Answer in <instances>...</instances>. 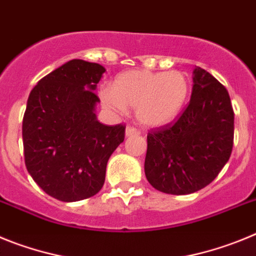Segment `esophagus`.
<instances>
[{
  "label": "esophagus",
  "mask_w": 256,
  "mask_h": 256,
  "mask_svg": "<svg viewBox=\"0 0 256 256\" xmlns=\"http://www.w3.org/2000/svg\"><path fill=\"white\" fill-rule=\"evenodd\" d=\"M136 134H140V130H137V128H134V126H126V137H130V136H136Z\"/></svg>",
  "instance_id": "esophagus-1"
}]
</instances>
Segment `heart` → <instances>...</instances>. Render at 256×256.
I'll use <instances>...</instances> for the list:
<instances>
[{
  "label": "heart",
  "instance_id": "1",
  "mask_svg": "<svg viewBox=\"0 0 256 256\" xmlns=\"http://www.w3.org/2000/svg\"><path fill=\"white\" fill-rule=\"evenodd\" d=\"M188 94L190 80L180 70H128L115 78L112 88L100 91L106 108L115 112L133 108L137 120L146 126H162L174 120Z\"/></svg>",
  "mask_w": 256,
  "mask_h": 256
}]
</instances>
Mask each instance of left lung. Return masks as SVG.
I'll list each match as a JSON object with an SVG mask.
<instances>
[{
    "label": "left lung",
    "instance_id": "8db88e82",
    "mask_svg": "<svg viewBox=\"0 0 256 256\" xmlns=\"http://www.w3.org/2000/svg\"><path fill=\"white\" fill-rule=\"evenodd\" d=\"M234 112L228 91L196 66L191 100L174 123L150 130L144 174L151 186L170 195L206 187L227 164L234 148Z\"/></svg>",
    "mask_w": 256,
    "mask_h": 256
}]
</instances>
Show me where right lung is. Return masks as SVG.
Wrapping results in <instances>:
<instances>
[{
	"label": "right lung",
	"mask_w": 256,
	"mask_h": 256,
	"mask_svg": "<svg viewBox=\"0 0 256 256\" xmlns=\"http://www.w3.org/2000/svg\"><path fill=\"white\" fill-rule=\"evenodd\" d=\"M105 68L74 58L40 79L28 97L22 146L29 174L47 195L65 202L96 195L106 165L124 141L123 124L97 120L94 94Z\"/></svg>",
	"instance_id": "1"
}]
</instances>
